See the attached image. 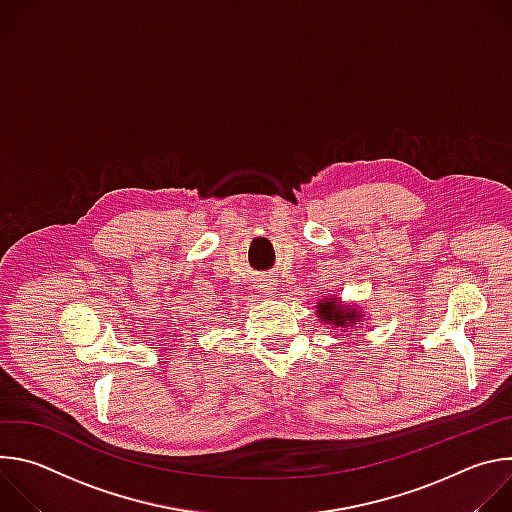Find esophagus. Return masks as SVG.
<instances>
[{"label":"esophagus","mask_w":512,"mask_h":512,"mask_svg":"<svg viewBox=\"0 0 512 512\" xmlns=\"http://www.w3.org/2000/svg\"><path fill=\"white\" fill-rule=\"evenodd\" d=\"M257 289L263 291V294H269V291L275 289V281H273V279H267V277H265V279H259V281H257Z\"/></svg>","instance_id":"esophagus-1"}]
</instances>
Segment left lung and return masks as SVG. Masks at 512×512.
I'll use <instances>...</instances> for the list:
<instances>
[{"label":"left lung","instance_id":"left-lung-1","mask_svg":"<svg viewBox=\"0 0 512 512\" xmlns=\"http://www.w3.org/2000/svg\"><path fill=\"white\" fill-rule=\"evenodd\" d=\"M318 314H320L318 318L322 322H328V324H334V326H340V328H348L360 318L354 308L340 306L338 298H328V302L320 304Z\"/></svg>","mask_w":512,"mask_h":512}]
</instances>
